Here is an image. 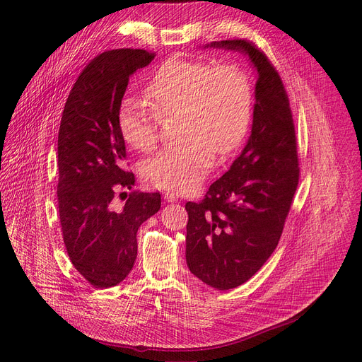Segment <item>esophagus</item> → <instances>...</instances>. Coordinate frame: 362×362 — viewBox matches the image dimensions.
I'll list each match as a JSON object with an SVG mask.
<instances>
[{
    "mask_svg": "<svg viewBox=\"0 0 362 362\" xmlns=\"http://www.w3.org/2000/svg\"><path fill=\"white\" fill-rule=\"evenodd\" d=\"M165 199H166L168 202H176V200H177V196H176L173 192H166V193H165Z\"/></svg>",
    "mask_w": 362,
    "mask_h": 362,
    "instance_id": "obj_1",
    "label": "esophagus"
}]
</instances>
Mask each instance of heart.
Masks as SVG:
<instances>
[{"instance_id":"1","label":"heart","mask_w":362,"mask_h":362,"mask_svg":"<svg viewBox=\"0 0 362 362\" xmlns=\"http://www.w3.org/2000/svg\"><path fill=\"white\" fill-rule=\"evenodd\" d=\"M146 100L126 97L119 109L124 140L150 151L159 140V119L176 116L180 141L147 159L141 175L151 186L186 193L208 175L214 153L226 156L243 140L252 116V87L233 63L172 57L151 74Z\"/></svg>"}]
</instances>
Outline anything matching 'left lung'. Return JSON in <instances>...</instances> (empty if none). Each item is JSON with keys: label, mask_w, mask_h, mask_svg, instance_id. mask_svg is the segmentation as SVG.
<instances>
[{"label": "left lung", "mask_w": 362, "mask_h": 362, "mask_svg": "<svg viewBox=\"0 0 362 362\" xmlns=\"http://www.w3.org/2000/svg\"><path fill=\"white\" fill-rule=\"evenodd\" d=\"M211 47L247 54L257 70L250 137L203 200L187 202L186 262L226 291L250 279L278 246L299 182L295 124L282 78L264 51L235 38Z\"/></svg>", "instance_id": "obj_1"}]
</instances>
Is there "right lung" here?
Masks as SVG:
<instances>
[{"label":"right lung","mask_w":362,"mask_h":362,"mask_svg":"<svg viewBox=\"0 0 362 362\" xmlns=\"http://www.w3.org/2000/svg\"><path fill=\"white\" fill-rule=\"evenodd\" d=\"M156 53L141 48L109 49L94 57L76 80L59 130V214L73 267L94 288L120 284L137 256L140 225L160 209V193L130 192L126 144L119 109L136 70ZM126 194V193H120Z\"/></svg>","instance_id":"add662e5"}]
</instances>
